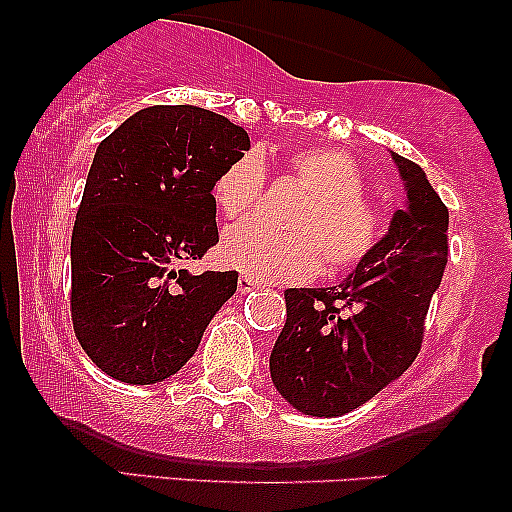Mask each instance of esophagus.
<instances>
[{
  "mask_svg": "<svg viewBox=\"0 0 512 512\" xmlns=\"http://www.w3.org/2000/svg\"><path fill=\"white\" fill-rule=\"evenodd\" d=\"M255 289H260V284H257L255 279H252V276H248V274H243L238 279V291L240 293H250V291H255Z\"/></svg>",
  "mask_w": 512,
  "mask_h": 512,
  "instance_id": "esophagus-1",
  "label": "esophagus"
}]
</instances>
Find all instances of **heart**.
<instances>
[{
	"instance_id": "b5f03b06",
	"label": "heart",
	"mask_w": 512,
	"mask_h": 512,
	"mask_svg": "<svg viewBox=\"0 0 512 512\" xmlns=\"http://www.w3.org/2000/svg\"><path fill=\"white\" fill-rule=\"evenodd\" d=\"M286 170L310 192L293 216L298 233L269 231L248 221L231 228L221 243L228 267L267 284H298L320 272H351L378 250L385 226L363 199L366 185L358 163L342 149L305 146L286 156ZM264 190V166L257 151L238 156L214 182V204L223 219L236 221L257 207Z\"/></svg>"
}]
</instances>
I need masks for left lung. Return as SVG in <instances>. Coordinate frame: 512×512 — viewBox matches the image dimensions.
<instances>
[{
	"label": "left lung",
	"instance_id": "8db88e82",
	"mask_svg": "<svg viewBox=\"0 0 512 512\" xmlns=\"http://www.w3.org/2000/svg\"><path fill=\"white\" fill-rule=\"evenodd\" d=\"M407 190L378 250L330 289H286V325L269 356L279 395L310 416L349 414L421 351L428 305L448 262V207L426 173L392 154Z\"/></svg>",
	"mask_w": 512,
	"mask_h": 512
}]
</instances>
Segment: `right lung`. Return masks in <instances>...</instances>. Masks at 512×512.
I'll return each instance as SVG.
<instances>
[{"label":"right lung","mask_w":512,"mask_h":512,"mask_svg":"<svg viewBox=\"0 0 512 512\" xmlns=\"http://www.w3.org/2000/svg\"><path fill=\"white\" fill-rule=\"evenodd\" d=\"M250 149L228 117L151 105L98 144L72 231V322L110 378L154 385L197 351L236 272L190 274L219 243L214 182Z\"/></svg>","instance_id":"obj_1"}]
</instances>
